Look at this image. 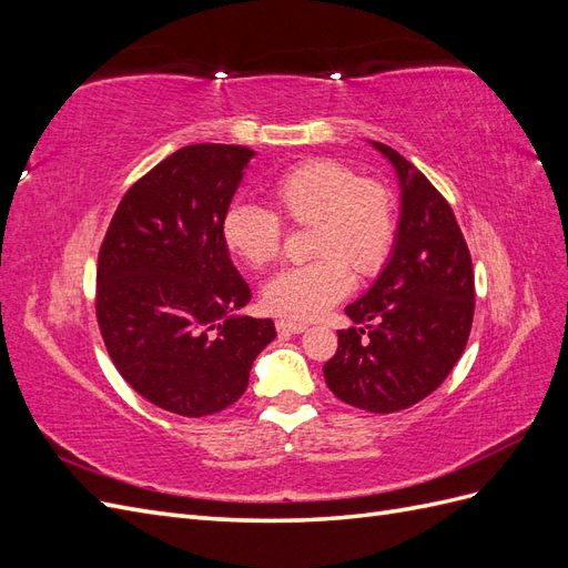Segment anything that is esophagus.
Masks as SVG:
<instances>
[{"label": "esophagus", "mask_w": 568, "mask_h": 568, "mask_svg": "<svg viewBox=\"0 0 568 568\" xmlns=\"http://www.w3.org/2000/svg\"><path fill=\"white\" fill-rule=\"evenodd\" d=\"M307 329L305 322H291V320H277V332L280 334H301Z\"/></svg>", "instance_id": "1"}]
</instances>
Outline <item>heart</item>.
I'll return each instance as SVG.
<instances>
[{
  "instance_id": "heart-1",
  "label": "heart",
  "mask_w": 568,
  "mask_h": 568,
  "mask_svg": "<svg viewBox=\"0 0 568 568\" xmlns=\"http://www.w3.org/2000/svg\"><path fill=\"white\" fill-rule=\"evenodd\" d=\"M274 213L234 203L222 217V242L253 270L280 261L284 227H311L313 263L280 272L263 288L272 315L315 320L351 291L357 280L382 272L398 234V205L390 186L357 178L355 168L334 159H307L270 184Z\"/></svg>"
}]
</instances>
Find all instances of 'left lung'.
Listing matches in <instances>:
<instances>
[{
  "instance_id": "obj_1",
  "label": "left lung",
  "mask_w": 568,
  "mask_h": 568,
  "mask_svg": "<svg viewBox=\"0 0 568 568\" xmlns=\"http://www.w3.org/2000/svg\"><path fill=\"white\" fill-rule=\"evenodd\" d=\"M398 170L403 213L388 265L346 307L324 382L338 400L388 415L432 395L467 346L474 267L450 203L398 151L374 142Z\"/></svg>"
}]
</instances>
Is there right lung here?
Instances as JSON below:
<instances>
[{
    "mask_svg": "<svg viewBox=\"0 0 568 568\" xmlns=\"http://www.w3.org/2000/svg\"><path fill=\"white\" fill-rule=\"evenodd\" d=\"M253 151L192 144L120 199L97 263V322L120 376L180 417L234 405L272 320L234 317L251 288L222 242V217Z\"/></svg>",
    "mask_w": 568,
    "mask_h": 568,
    "instance_id": "add662e5",
    "label": "right lung"
}]
</instances>
